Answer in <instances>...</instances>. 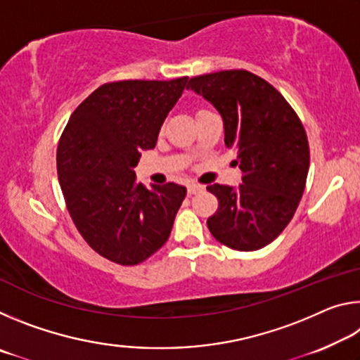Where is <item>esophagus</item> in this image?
<instances>
[{"label": "esophagus", "mask_w": 360, "mask_h": 360, "mask_svg": "<svg viewBox=\"0 0 360 360\" xmlns=\"http://www.w3.org/2000/svg\"><path fill=\"white\" fill-rule=\"evenodd\" d=\"M203 186L202 184H195V182H192V184H188L187 186V193L188 195H193V193H197V192H200V191H203Z\"/></svg>", "instance_id": "esophagus-1"}]
</instances>
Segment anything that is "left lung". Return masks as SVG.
<instances>
[{
  "label": "left lung",
  "mask_w": 360,
  "mask_h": 360,
  "mask_svg": "<svg viewBox=\"0 0 360 360\" xmlns=\"http://www.w3.org/2000/svg\"><path fill=\"white\" fill-rule=\"evenodd\" d=\"M187 89L202 95L224 120L225 146L238 152L243 184H212L219 200L208 219L214 238L236 251H257L288 227L307 184V131L284 96L246 70L195 76Z\"/></svg>",
  "instance_id": "left-lung-1"
}]
</instances>
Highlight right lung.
I'll return each mask as SVG.
<instances>
[{
  "instance_id": "right-lung-1",
  "label": "right lung",
  "mask_w": 360,
  "mask_h": 360,
  "mask_svg": "<svg viewBox=\"0 0 360 360\" xmlns=\"http://www.w3.org/2000/svg\"><path fill=\"white\" fill-rule=\"evenodd\" d=\"M188 77L100 85L66 124L57 172L66 208L79 233L103 257L138 265L165 245L186 187L146 188L133 168L154 149L168 112Z\"/></svg>"
}]
</instances>
